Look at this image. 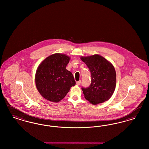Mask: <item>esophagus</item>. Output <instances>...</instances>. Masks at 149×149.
I'll use <instances>...</instances> for the list:
<instances>
[{
	"label": "esophagus",
	"mask_w": 149,
	"mask_h": 149,
	"mask_svg": "<svg viewBox=\"0 0 149 149\" xmlns=\"http://www.w3.org/2000/svg\"><path fill=\"white\" fill-rule=\"evenodd\" d=\"M80 83H81V80H79V81H77L76 82L77 85H80Z\"/></svg>",
	"instance_id": "esophagus-1"
}]
</instances>
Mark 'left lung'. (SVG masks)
Here are the masks:
<instances>
[{
  "label": "left lung",
  "instance_id": "left-lung-1",
  "mask_svg": "<svg viewBox=\"0 0 149 149\" xmlns=\"http://www.w3.org/2000/svg\"><path fill=\"white\" fill-rule=\"evenodd\" d=\"M91 71V83L82 87L85 99L96 105L109 99L116 85V73L112 64L98 55L81 57Z\"/></svg>",
  "mask_w": 149,
  "mask_h": 149
}]
</instances>
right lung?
Segmentation results:
<instances>
[{"instance_id":"1","label":"right lung","mask_w":149,"mask_h":149,"mask_svg":"<svg viewBox=\"0 0 149 149\" xmlns=\"http://www.w3.org/2000/svg\"><path fill=\"white\" fill-rule=\"evenodd\" d=\"M70 57L55 54L47 57L39 65L36 73V85L45 99L58 102L63 99L76 83L72 74L66 69Z\"/></svg>"}]
</instances>
